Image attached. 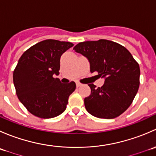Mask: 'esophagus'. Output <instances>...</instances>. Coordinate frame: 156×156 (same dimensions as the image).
I'll return each instance as SVG.
<instances>
[{
    "label": "esophagus",
    "mask_w": 156,
    "mask_h": 156,
    "mask_svg": "<svg viewBox=\"0 0 156 156\" xmlns=\"http://www.w3.org/2000/svg\"><path fill=\"white\" fill-rule=\"evenodd\" d=\"M81 85V83H79V82H76V86H77V87H79Z\"/></svg>",
    "instance_id": "1"
}]
</instances>
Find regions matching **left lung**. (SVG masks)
<instances>
[{"label":"left lung","mask_w":156,"mask_h":156,"mask_svg":"<svg viewBox=\"0 0 156 156\" xmlns=\"http://www.w3.org/2000/svg\"><path fill=\"white\" fill-rule=\"evenodd\" d=\"M73 50L87 58L91 73L97 72L105 78L101 87L88 84L90 95L84 99L88 112L100 119H111L126 111L140 86L139 64L131 53L122 45L105 39L81 42Z\"/></svg>","instance_id":"1"}]
</instances>
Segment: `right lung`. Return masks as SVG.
Masks as SVG:
<instances>
[{"mask_svg": "<svg viewBox=\"0 0 156 156\" xmlns=\"http://www.w3.org/2000/svg\"><path fill=\"white\" fill-rule=\"evenodd\" d=\"M73 44L53 39L42 41L23 53L13 71V84L20 101L41 119H51L66 108L76 88L74 81L62 84L58 75L60 57Z\"/></svg>", "mask_w": 156, "mask_h": 156, "instance_id": "right-lung-1", "label": "right lung"}]
</instances>
